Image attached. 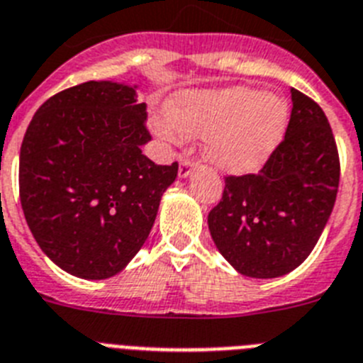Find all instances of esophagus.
I'll return each mask as SVG.
<instances>
[{
  "mask_svg": "<svg viewBox=\"0 0 363 363\" xmlns=\"http://www.w3.org/2000/svg\"><path fill=\"white\" fill-rule=\"evenodd\" d=\"M194 167H196V160H191V158H182L181 164H179V177H188Z\"/></svg>",
  "mask_w": 363,
  "mask_h": 363,
  "instance_id": "1",
  "label": "esophagus"
}]
</instances>
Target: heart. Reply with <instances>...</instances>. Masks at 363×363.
<instances>
[{
  "instance_id": "obj_1",
  "label": "heart",
  "mask_w": 363,
  "mask_h": 363,
  "mask_svg": "<svg viewBox=\"0 0 363 363\" xmlns=\"http://www.w3.org/2000/svg\"><path fill=\"white\" fill-rule=\"evenodd\" d=\"M288 120L282 97L249 86L182 94L169 116L155 120L158 136L181 144L186 135L205 138L210 162L230 173H247L264 164L279 144Z\"/></svg>"
}]
</instances>
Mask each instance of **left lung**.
Masks as SVG:
<instances>
[{
	"instance_id": "1",
	"label": "left lung",
	"mask_w": 363,
	"mask_h": 363,
	"mask_svg": "<svg viewBox=\"0 0 363 363\" xmlns=\"http://www.w3.org/2000/svg\"><path fill=\"white\" fill-rule=\"evenodd\" d=\"M284 138L258 173L225 177L208 228L219 252L242 275L275 279L315 247L336 203L340 155L327 116L291 88Z\"/></svg>"
}]
</instances>
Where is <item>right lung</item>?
<instances>
[{"mask_svg": "<svg viewBox=\"0 0 363 363\" xmlns=\"http://www.w3.org/2000/svg\"><path fill=\"white\" fill-rule=\"evenodd\" d=\"M149 140L145 103L125 84L66 88L33 116L20 149V201L60 269L108 279L142 249L179 172L142 155Z\"/></svg>", "mask_w": 363, "mask_h": 363, "instance_id": "1", "label": "right lung"}]
</instances>
